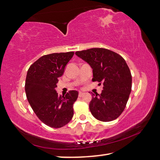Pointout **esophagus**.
<instances>
[{
  "label": "esophagus",
  "mask_w": 160,
  "mask_h": 160,
  "mask_svg": "<svg viewBox=\"0 0 160 160\" xmlns=\"http://www.w3.org/2000/svg\"><path fill=\"white\" fill-rule=\"evenodd\" d=\"M83 95H84V93H83V92H79V93H78V96L79 97H82Z\"/></svg>",
  "instance_id": "obj_1"
}]
</instances>
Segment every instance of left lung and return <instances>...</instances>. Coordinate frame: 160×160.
<instances>
[{
    "label": "left lung",
    "mask_w": 160,
    "mask_h": 160,
    "mask_svg": "<svg viewBox=\"0 0 160 160\" xmlns=\"http://www.w3.org/2000/svg\"><path fill=\"white\" fill-rule=\"evenodd\" d=\"M75 54L93 69L92 81L103 83L102 93L93 94L89 104L92 115L102 122L116 119L125 109L131 91L132 77L124 59L101 48L77 51Z\"/></svg>",
    "instance_id": "1"
}]
</instances>
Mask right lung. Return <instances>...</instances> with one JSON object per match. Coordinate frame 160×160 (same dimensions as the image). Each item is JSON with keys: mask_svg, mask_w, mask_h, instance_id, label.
Segmentation results:
<instances>
[{"mask_svg": "<svg viewBox=\"0 0 160 160\" xmlns=\"http://www.w3.org/2000/svg\"><path fill=\"white\" fill-rule=\"evenodd\" d=\"M74 54L67 52L43 55L28 69L25 82L28 101L38 118L52 128L64 127L74 115L73 104L78 91H69L64 96L55 91L59 77Z\"/></svg>", "mask_w": 160, "mask_h": 160, "instance_id": "obj_1", "label": "right lung"}]
</instances>
